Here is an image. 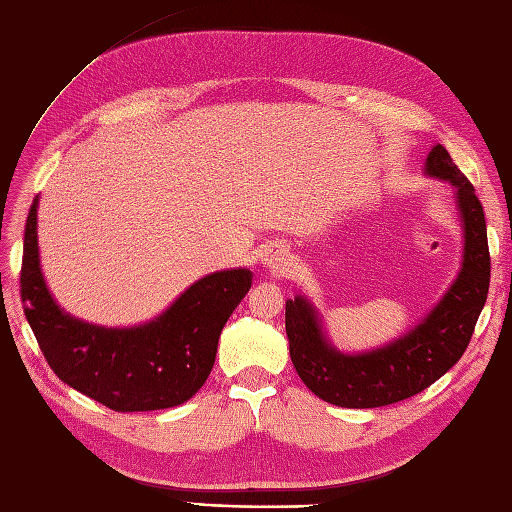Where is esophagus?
<instances>
[{
    "instance_id": "34e87169",
    "label": "esophagus",
    "mask_w": 512,
    "mask_h": 512,
    "mask_svg": "<svg viewBox=\"0 0 512 512\" xmlns=\"http://www.w3.org/2000/svg\"><path fill=\"white\" fill-rule=\"evenodd\" d=\"M265 265L273 271H286L290 265V252L284 245H271L265 254Z\"/></svg>"
}]
</instances>
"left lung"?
I'll list each match as a JSON object with an SVG mask.
<instances>
[{"label":"left lung","instance_id":"8db88e82","mask_svg":"<svg viewBox=\"0 0 512 512\" xmlns=\"http://www.w3.org/2000/svg\"><path fill=\"white\" fill-rule=\"evenodd\" d=\"M426 174L457 187L465 254L457 282L418 327L383 349L342 355L325 340L316 312L306 299L286 301V334L293 366L301 381L331 405L370 409L405 400L444 377L472 340L491 278L485 211L474 185L441 144L428 155Z\"/></svg>","mask_w":512,"mask_h":512}]
</instances>
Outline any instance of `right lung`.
Masks as SVG:
<instances>
[{
  "label": "right lung",
  "instance_id": "1",
  "mask_svg": "<svg viewBox=\"0 0 512 512\" xmlns=\"http://www.w3.org/2000/svg\"><path fill=\"white\" fill-rule=\"evenodd\" d=\"M34 198L21 260V301L47 364L66 385L114 411L176 407L211 375L219 334L252 286L247 269L211 273L189 286L159 319L105 329L55 306L38 265Z\"/></svg>",
  "mask_w": 512,
  "mask_h": 512
}]
</instances>
